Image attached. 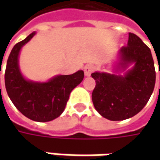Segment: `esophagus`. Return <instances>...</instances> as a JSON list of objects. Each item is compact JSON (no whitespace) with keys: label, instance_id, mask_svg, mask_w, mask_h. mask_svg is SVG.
<instances>
[{"label":"esophagus","instance_id":"esophagus-1","mask_svg":"<svg viewBox=\"0 0 160 160\" xmlns=\"http://www.w3.org/2000/svg\"><path fill=\"white\" fill-rule=\"evenodd\" d=\"M93 70L94 67L92 64H87V66L85 67V69H84V71H85V75L86 76H90L91 73L93 72Z\"/></svg>","mask_w":160,"mask_h":160}]
</instances>
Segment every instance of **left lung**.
Segmentation results:
<instances>
[{"label": "left lung", "instance_id": "1", "mask_svg": "<svg viewBox=\"0 0 160 160\" xmlns=\"http://www.w3.org/2000/svg\"><path fill=\"white\" fill-rule=\"evenodd\" d=\"M118 59L117 73H92L96 81L92 94L94 107L111 121L125 120L139 113L151 97L156 80L151 50L134 33H128L127 46L119 49Z\"/></svg>", "mask_w": 160, "mask_h": 160}]
</instances>
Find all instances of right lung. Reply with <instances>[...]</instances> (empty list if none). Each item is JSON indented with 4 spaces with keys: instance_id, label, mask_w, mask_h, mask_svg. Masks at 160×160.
Here are the masks:
<instances>
[{
    "instance_id": "1",
    "label": "right lung",
    "mask_w": 160,
    "mask_h": 160,
    "mask_svg": "<svg viewBox=\"0 0 160 160\" xmlns=\"http://www.w3.org/2000/svg\"><path fill=\"white\" fill-rule=\"evenodd\" d=\"M35 34L31 33L12 48L7 62L5 86L12 104L25 117L43 122L61 116L70 92L83 80L84 72L79 70L73 74L56 75L45 82L26 79L19 66V53Z\"/></svg>"
}]
</instances>
